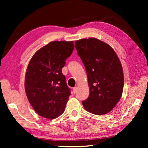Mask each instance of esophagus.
Here are the masks:
<instances>
[{
	"label": "esophagus",
	"mask_w": 148,
	"mask_h": 148,
	"mask_svg": "<svg viewBox=\"0 0 148 148\" xmlns=\"http://www.w3.org/2000/svg\"><path fill=\"white\" fill-rule=\"evenodd\" d=\"M73 93H74V94H75V93H76V92H77V87H74V88H73Z\"/></svg>",
	"instance_id": "obj_1"
}]
</instances>
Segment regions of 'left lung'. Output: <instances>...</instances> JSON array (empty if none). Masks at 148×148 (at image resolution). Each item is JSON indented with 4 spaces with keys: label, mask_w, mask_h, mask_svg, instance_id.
<instances>
[{
    "label": "left lung",
    "mask_w": 148,
    "mask_h": 148,
    "mask_svg": "<svg viewBox=\"0 0 148 148\" xmlns=\"http://www.w3.org/2000/svg\"><path fill=\"white\" fill-rule=\"evenodd\" d=\"M75 48L86 69L90 94L82 101L86 110L102 115L120 100L124 85L120 60L110 46L90 38L75 42Z\"/></svg>",
    "instance_id": "obj_1"
}]
</instances>
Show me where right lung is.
<instances>
[{"instance_id":"add662e5","label":"right lung","mask_w":148,"mask_h":148,"mask_svg":"<svg viewBox=\"0 0 148 148\" xmlns=\"http://www.w3.org/2000/svg\"><path fill=\"white\" fill-rule=\"evenodd\" d=\"M73 41H52L35 53L25 75V92L39 115L54 119L64 112L71 95L62 73L65 61L73 53Z\"/></svg>"}]
</instances>
